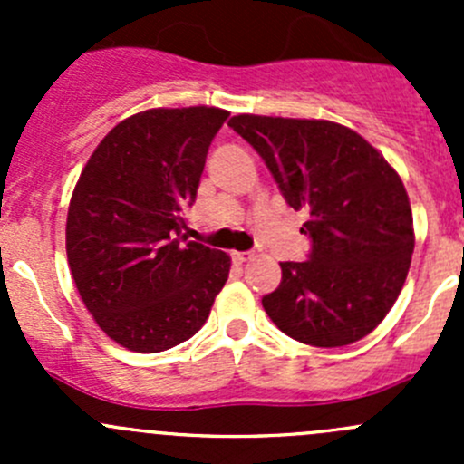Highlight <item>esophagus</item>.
<instances>
[{"instance_id":"esophagus-1","label":"esophagus","mask_w":464,"mask_h":464,"mask_svg":"<svg viewBox=\"0 0 464 464\" xmlns=\"http://www.w3.org/2000/svg\"><path fill=\"white\" fill-rule=\"evenodd\" d=\"M231 256H233V260L237 262V265H242V262L251 260V256H254V254H251V251H233Z\"/></svg>"}]
</instances>
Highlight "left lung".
Segmentation results:
<instances>
[{
  "mask_svg": "<svg viewBox=\"0 0 464 464\" xmlns=\"http://www.w3.org/2000/svg\"><path fill=\"white\" fill-rule=\"evenodd\" d=\"M285 202L305 210L307 260L280 262L262 307L278 330L316 348L363 339L391 312L413 256L409 195L391 163L354 130L332 121L237 114Z\"/></svg>",
  "mask_w": 464,
  "mask_h": 464,
  "instance_id": "8db88e82",
  "label": "left lung"
}]
</instances>
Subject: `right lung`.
Listing matches in <instances>:
<instances>
[{"mask_svg": "<svg viewBox=\"0 0 464 464\" xmlns=\"http://www.w3.org/2000/svg\"><path fill=\"white\" fill-rule=\"evenodd\" d=\"M218 107L145 110L98 143L73 188L67 258L78 294L110 339L161 353L190 339L231 269L227 254L186 242Z\"/></svg>", "mask_w": 464, "mask_h": 464, "instance_id": "obj_1", "label": "right lung"}]
</instances>
